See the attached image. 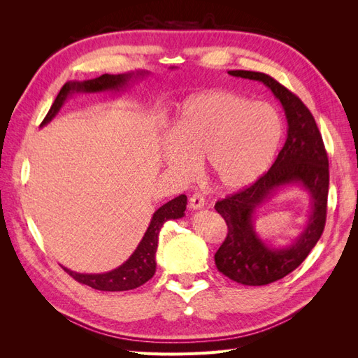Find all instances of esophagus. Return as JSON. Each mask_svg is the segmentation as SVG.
Returning a JSON list of instances; mask_svg holds the SVG:
<instances>
[{
	"label": "esophagus",
	"mask_w": 358,
	"mask_h": 358,
	"mask_svg": "<svg viewBox=\"0 0 358 358\" xmlns=\"http://www.w3.org/2000/svg\"><path fill=\"white\" fill-rule=\"evenodd\" d=\"M189 208L191 209H201L204 208V199L201 194H192V196L189 197Z\"/></svg>",
	"instance_id": "34e87169"
}]
</instances>
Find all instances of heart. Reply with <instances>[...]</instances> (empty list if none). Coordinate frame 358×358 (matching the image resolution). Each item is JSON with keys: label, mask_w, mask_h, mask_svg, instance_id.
Instances as JSON below:
<instances>
[{"label": "heart", "mask_w": 358, "mask_h": 358, "mask_svg": "<svg viewBox=\"0 0 358 358\" xmlns=\"http://www.w3.org/2000/svg\"><path fill=\"white\" fill-rule=\"evenodd\" d=\"M282 137V117L273 106L231 91H206L182 104L161 157L185 180L197 175L199 162L206 159L216 187L239 191L268 170Z\"/></svg>", "instance_id": "obj_1"}]
</instances>
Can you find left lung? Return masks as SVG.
I'll return each mask as SVG.
<instances>
[{"label": "left lung", "mask_w": 358, "mask_h": 358, "mask_svg": "<svg viewBox=\"0 0 358 358\" xmlns=\"http://www.w3.org/2000/svg\"><path fill=\"white\" fill-rule=\"evenodd\" d=\"M230 76L264 83L282 104L288 136L273 166L251 187L216 201L227 222L225 241L215 254L220 272L237 284L267 285L296 270L317 245L327 218L329 158L315 119L296 94L268 74L231 70ZM300 185L311 196V216L298 241L287 248H268L253 230V213L280 186Z\"/></svg>", "instance_id": "1"}]
</instances>
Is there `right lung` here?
Returning a JSON list of instances; mask_svg holds the SVG:
<instances>
[{
    "label": "right lung",
    "mask_w": 358,
    "mask_h": 358,
    "mask_svg": "<svg viewBox=\"0 0 358 358\" xmlns=\"http://www.w3.org/2000/svg\"><path fill=\"white\" fill-rule=\"evenodd\" d=\"M148 74L146 71H137V73H125V74H103L100 78L83 80V82H67L62 86L59 94L57 95L55 101H53L50 110L48 112L46 117L43 119L41 127L50 122L53 117L57 116L59 109L62 107L64 101L67 96L73 92H103V91H119L133 78ZM187 209V196L180 194L179 197L167 201L162 204L161 208L154 213L152 220L148 227V230L140 241L138 246L133 255L129 257L127 262L119 266L112 272L100 273V275H85V273H76L71 270L62 267L66 272L78 282L88 285L91 288L100 289V291H127L134 289L155 275V254L158 248V236L161 227L164 225L169 220H178L182 218L183 212Z\"/></svg>",
    "instance_id": "obj_1"
}]
</instances>
